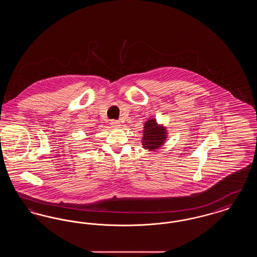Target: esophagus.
Masks as SVG:
<instances>
[{
  "instance_id": "obj_1",
  "label": "esophagus",
  "mask_w": 257,
  "mask_h": 257,
  "mask_svg": "<svg viewBox=\"0 0 257 257\" xmlns=\"http://www.w3.org/2000/svg\"><path fill=\"white\" fill-rule=\"evenodd\" d=\"M110 124H111V126H113V127H118V126L120 125L119 121H117V120H114V119L110 120Z\"/></svg>"
}]
</instances>
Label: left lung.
Masks as SVG:
<instances>
[{
	"mask_svg": "<svg viewBox=\"0 0 257 257\" xmlns=\"http://www.w3.org/2000/svg\"><path fill=\"white\" fill-rule=\"evenodd\" d=\"M166 140L165 128L158 126L155 119H150L145 123L143 144L144 147L154 150L161 147Z\"/></svg>",
	"mask_w": 257,
	"mask_h": 257,
	"instance_id": "left-lung-1",
	"label": "left lung"
}]
</instances>
